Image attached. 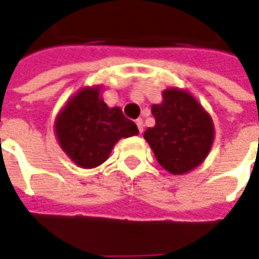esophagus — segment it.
<instances>
[{
  "instance_id": "obj_1",
  "label": "esophagus",
  "mask_w": 259,
  "mask_h": 259,
  "mask_svg": "<svg viewBox=\"0 0 259 259\" xmlns=\"http://www.w3.org/2000/svg\"><path fill=\"white\" fill-rule=\"evenodd\" d=\"M136 124H138L139 133H143V126H145V124H143V120H142V119H138V120H136Z\"/></svg>"
}]
</instances>
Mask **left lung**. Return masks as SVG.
Instances as JSON below:
<instances>
[{"instance_id": "left-lung-1", "label": "left lung", "mask_w": 259, "mask_h": 259, "mask_svg": "<svg viewBox=\"0 0 259 259\" xmlns=\"http://www.w3.org/2000/svg\"><path fill=\"white\" fill-rule=\"evenodd\" d=\"M152 106L156 124L145 132L159 165L172 175L191 172L206 159L213 142V121L199 102L181 89H166Z\"/></svg>"}]
</instances>
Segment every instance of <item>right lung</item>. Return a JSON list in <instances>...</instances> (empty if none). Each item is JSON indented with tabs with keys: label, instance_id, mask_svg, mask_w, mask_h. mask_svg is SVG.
I'll use <instances>...</instances> for the list:
<instances>
[{
	"label": "right lung",
	"instance_id": "add662e5",
	"mask_svg": "<svg viewBox=\"0 0 259 259\" xmlns=\"http://www.w3.org/2000/svg\"><path fill=\"white\" fill-rule=\"evenodd\" d=\"M100 89L102 85L81 89L66 103L54 123L60 147L85 169L102 165L121 138L139 133L120 107L110 109L103 102Z\"/></svg>",
	"mask_w": 259,
	"mask_h": 259
}]
</instances>
